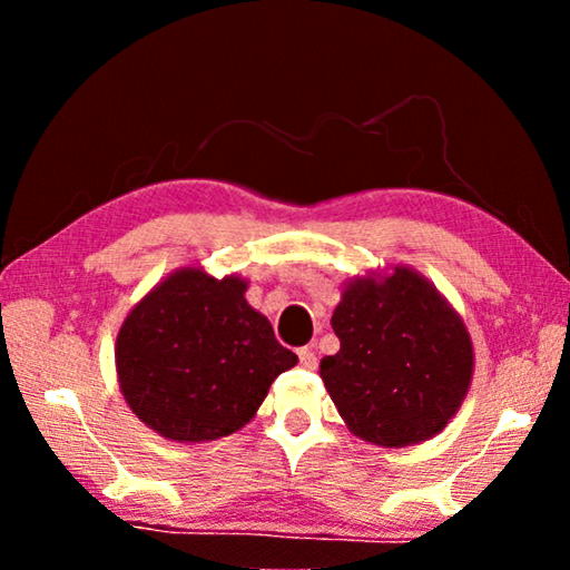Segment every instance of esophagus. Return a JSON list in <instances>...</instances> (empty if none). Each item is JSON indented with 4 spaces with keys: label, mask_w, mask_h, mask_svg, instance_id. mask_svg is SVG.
Returning <instances> with one entry per match:
<instances>
[{
    "label": "esophagus",
    "mask_w": 570,
    "mask_h": 570,
    "mask_svg": "<svg viewBox=\"0 0 570 570\" xmlns=\"http://www.w3.org/2000/svg\"><path fill=\"white\" fill-rule=\"evenodd\" d=\"M296 354H298V362H302V366H306V370H316V364H320V360H316V352L312 350V346H302V350H298Z\"/></svg>",
    "instance_id": "1"
}]
</instances>
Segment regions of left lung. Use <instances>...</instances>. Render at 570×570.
I'll return each instance as SVG.
<instances>
[{
    "label": "left lung",
    "instance_id": "8db88e82",
    "mask_svg": "<svg viewBox=\"0 0 570 570\" xmlns=\"http://www.w3.org/2000/svg\"><path fill=\"white\" fill-rule=\"evenodd\" d=\"M332 330L340 352L320 377L352 435L407 448L448 428L465 402L475 352L462 316L407 264L354 276L342 286Z\"/></svg>",
    "mask_w": 570,
    "mask_h": 570
}]
</instances>
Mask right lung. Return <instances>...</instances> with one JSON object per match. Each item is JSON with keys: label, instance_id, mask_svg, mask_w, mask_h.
<instances>
[{"label": "right lung", "instance_id": "1", "mask_svg": "<svg viewBox=\"0 0 570 570\" xmlns=\"http://www.w3.org/2000/svg\"><path fill=\"white\" fill-rule=\"evenodd\" d=\"M238 274L216 278L188 264L135 304L115 340L125 402L173 442L226 438L256 417L268 387L298 356L246 302Z\"/></svg>", "mask_w": 570, "mask_h": 570}]
</instances>
